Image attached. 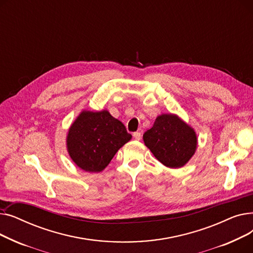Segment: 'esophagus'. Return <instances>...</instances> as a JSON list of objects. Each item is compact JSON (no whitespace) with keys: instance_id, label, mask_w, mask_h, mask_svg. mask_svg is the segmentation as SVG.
<instances>
[{"instance_id":"esophagus-1","label":"esophagus","mask_w":253,"mask_h":253,"mask_svg":"<svg viewBox=\"0 0 253 253\" xmlns=\"http://www.w3.org/2000/svg\"><path fill=\"white\" fill-rule=\"evenodd\" d=\"M133 137H134V139L135 140H140L141 139V133H140V132H134V133H133Z\"/></svg>"}]
</instances>
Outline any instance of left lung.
I'll return each mask as SVG.
<instances>
[{
	"label": "left lung",
	"instance_id": "obj_1",
	"mask_svg": "<svg viewBox=\"0 0 253 253\" xmlns=\"http://www.w3.org/2000/svg\"><path fill=\"white\" fill-rule=\"evenodd\" d=\"M197 140L195 130L173 114L158 116L153 127L143 134L144 144L169 168L187 164L196 152Z\"/></svg>",
	"mask_w": 253,
	"mask_h": 253
}]
</instances>
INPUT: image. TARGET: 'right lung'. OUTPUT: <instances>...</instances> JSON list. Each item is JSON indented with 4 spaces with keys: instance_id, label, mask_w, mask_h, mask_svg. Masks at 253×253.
Listing matches in <instances>:
<instances>
[{
    "instance_id": "obj_1",
    "label": "right lung",
    "mask_w": 253,
    "mask_h": 253,
    "mask_svg": "<svg viewBox=\"0 0 253 253\" xmlns=\"http://www.w3.org/2000/svg\"><path fill=\"white\" fill-rule=\"evenodd\" d=\"M131 137L124 124L106 110L83 111L69 129L66 147L79 168L100 172Z\"/></svg>"
}]
</instances>
